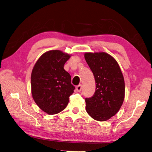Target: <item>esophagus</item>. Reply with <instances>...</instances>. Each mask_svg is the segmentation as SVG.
Instances as JSON below:
<instances>
[{
	"label": "esophagus",
	"mask_w": 152,
	"mask_h": 152,
	"mask_svg": "<svg viewBox=\"0 0 152 152\" xmlns=\"http://www.w3.org/2000/svg\"><path fill=\"white\" fill-rule=\"evenodd\" d=\"M76 90L77 92H80L82 90V85H79L76 87Z\"/></svg>",
	"instance_id": "esophagus-1"
}]
</instances>
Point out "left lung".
<instances>
[{
	"mask_svg": "<svg viewBox=\"0 0 152 152\" xmlns=\"http://www.w3.org/2000/svg\"><path fill=\"white\" fill-rule=\"evenodd\" d=\"M84 58L96 81L94 94L86 98V111L96 121H108L118 112L125 97L121 68L113 57L104 52L86 53Z\"/></svg>",
	"mask_w": 152,
	"mask_h": 152,
	"instance_id": "left-lung-1",
	"label": "left lung"
}]
</instances>
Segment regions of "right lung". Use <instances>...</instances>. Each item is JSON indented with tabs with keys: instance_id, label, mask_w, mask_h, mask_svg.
Segmentation results:
<instances>
[{
	"instance_id": "add662e5",
	"label": "right lung",
	"mask_w": 152,
	"mask_h": 152,
	"mask_svg": "<svg viewBox=\"0 0 152 152\" xmlns=\"http://www.w3.org/2000/svg\"><path fill=\"white\" fill-rule=\"evenodd\" d=\"M71 55L59 50L45 52L35 63L31 74V95L46 113H58L66 108L75 87L64 65Z\"/></svg>"
}]
</instances>
